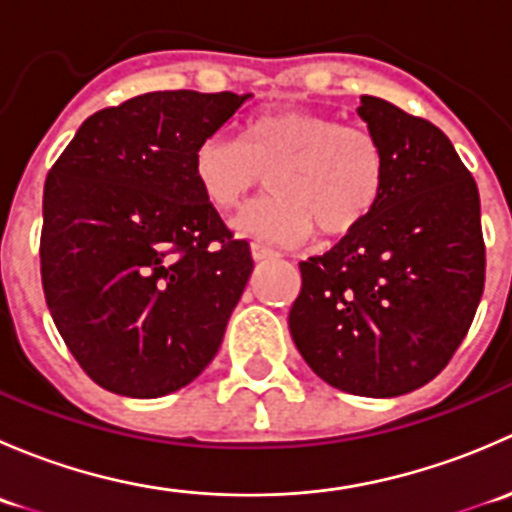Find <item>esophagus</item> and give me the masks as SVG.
<instances>
[{"mask_svg": "<svg viewBox=\"0 0 512 512\" xmlns=\"http://www.w3.org/2000/svg\"><path fill=\"white\" fill-rule=\"evenodd\" d=\"M252 257H255V262H265V260H275L277 252L272 250V247L262 245V242H252Z\"/></svg>", "mask_w": 512, "mask_h": 512, "instance_id": "1", "label": "esophagus"}]
</instances>
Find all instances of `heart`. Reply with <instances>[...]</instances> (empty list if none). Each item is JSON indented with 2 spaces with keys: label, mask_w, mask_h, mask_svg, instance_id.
I'll list each match as a JSON object with an SVG mask.
<instances>
[{
  "label": "heart",
  "mask_w": 512,
  "mask_h": 512,
  "mask_svg": "<svg viewBox=\"0 0 512 512\" xmlns=\"http://www.w3.org/2000/svg\"><path fill=\"white\" fill-rule=\"evenodd\" d=\"M267 175L272 195L232 218L240 235L299 242L356 230L379 203L384 153L369 131L334 116L282 108L252 118L240 141L208 136L193 151V178L213 208L232 210Z\"/></svg>",
  "instance_id": "obj_1"
}]
</instances>
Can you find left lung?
<instances>
[{"mask_svg": "<svg viewBox=\"0 0 512 512\" xmlns=\"http://www.w3.org/2000/svg\"><path fill=\"white\" fill-rule=\"evenodd\" d=\"M384 153L374 213L319 257L299 262L289 332L309 369L347 394L391 399L436 379L485 285L478 185L441 128L361 96Z\"/></svg>", "mask_w": 512, "mask_h": 512, "instance_id": "8db88e82", "label": "left lung"}]
</instances>
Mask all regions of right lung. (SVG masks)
<instances>
[{
    "mask_svg": "<svg viewBox=\"0 0 512 512\" xmlns=\"http://www.w3.org/2000/svg\"><path fill=\"white\" fill-rule=\"evenodd\" d=\"M252 94L153 91L81 123L44 183L41 285L81 369L158 399L203 374L252 275L193 151Z\"/></svg>",
    "mask_w": 512,
    "mask_h": 512,
    "instance_id": "1",
    "label": "right lung"
}]
</instances>
